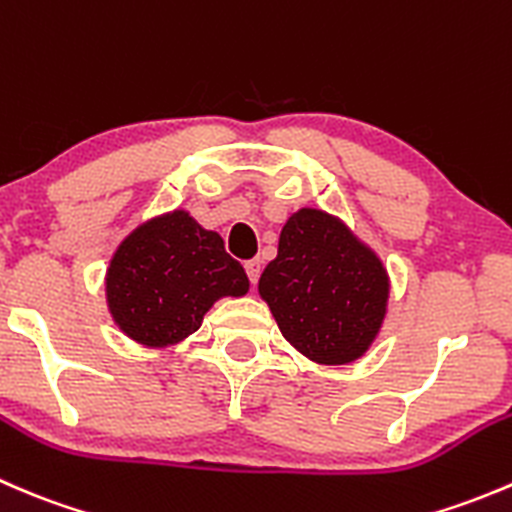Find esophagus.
<instances>
[{"instance_id":"1","label":"esophagus","mask_w":512,"mask_h":512,"mask_svg":"<svg viewBox=\"0 0 512 512\" xmlns=\"http://www.w3.org/2000/svg\"><path fill=\"white\" fill-rule=\"evenodd\" d=\"M245 272H247V277H250L252 285H257V280H260V272H262V262L260 260H247L245 262Z\"/></svg>"}]
</instances>
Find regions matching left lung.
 I'll list each match as a JSON object with an SVG mask.
<instances>
[{
	"instance_id": "left-lung-1",
	"label": "left lung",
	"mask_w": 512,
	"mask_h": 512,
	"mask_svg": "<svg viewBox=\"0 0 512 512\" xmlns=\"http://www.w3.org/2000/svg\"><path fill=\"white\" fill-rule=\"evenodd\" d=\"M260 297L282 337L317 364L359 359L379 334L389 275L371 247L334 215L302 208L280 232Z\"/></svg>"
}]
</instances>
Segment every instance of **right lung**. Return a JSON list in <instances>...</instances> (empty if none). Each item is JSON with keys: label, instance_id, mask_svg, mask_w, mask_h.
Listing matches in <instances>:
<instances>
[{"label": "right lung", "instance_id": "right-lung-1", "mask_svg": "<svg viewBox=\"0 0 512 512\" xmlns=\"http://www.w3.org/2000/svg\"><path fill=\"white\" fill-rule=\"evenodd\" d=\"M250 289L218 232L185 210L148 220L118 245L106 272L108 312L143 347H170L200 329L220 297Z\"/></svg>", "mask_w": 512, "mask_h": 512}]
</instances>
